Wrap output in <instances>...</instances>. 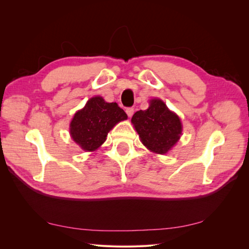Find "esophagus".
<instances>
[{
	"label": "esophagus",
	"instance_id": "obj_1",
	"mask_svg": "<svg viewBox=\"0 0 249 249\" xmlns=\"http://www.w3.org/2000/svg\"><path fill=\"white\" fill-rule=\"evenodd\" d=\"M125 112H126L127 116L131 117V116L134 114V108H126V109H125Z\"/></svg>",
	"mask_w": 249,
	"mask_h": 249
}]
</instances>
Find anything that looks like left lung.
<instances>
[{
    "instance_id": "obj_1",
    "label": "left lung",
    "mask_w": 249,
    "mask_h": 249,
    "mask_svg": "<svg viewBox=\"0 0 249 249\" xmlns=\"http://www.w3.org/2000/svg\"><path fill=\"white\" fill-rule=\"evenodd\" d=\"M131 122L141 142L156 154H166L182 135L179 117L159 99L150 100L149 107L144 111H137Z\"/></svg>"
}]
</instances>
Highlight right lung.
Wrapping results in <instances>:
<instances>
[{
    "instance_id": "1",
    "label": "right lung",
    "mask_w": 249,
    "mask_h": 249,
    "mask_svg": "<svg viewBox=\"0 0 249 249\" xmlns=\"http://www.w3.org/2000/svg\"><path fill=\"white\" fill-rule=\"evenodd\" d=\"M126 118L125 112L116 103L94 96L74 114L70 125L71 136L85 152H93L106 141L114 125Z\"/></svg>"
}]
</instances>
